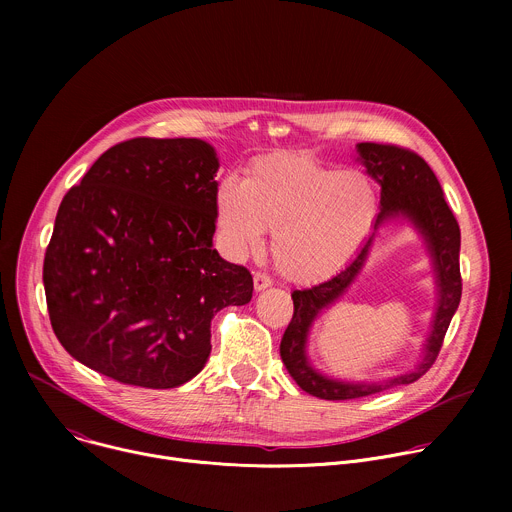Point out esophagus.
I'll return each mask as SVG.
<instances>
[{
    "label": "esophagus",
    "mask_w": 512,
    "mask_h": 512,
    "mask_svg": "<svg viewBox=\"0 0 512 512\" xmlns=\"http://www.w3.org/2000/svg\"><path fill=\"white\" fill-rule=\"evenodd\" d=\"M253 285H255V289H257V291H261V289H265V287H269V285H271V277H269L267 273L255 271V273H253Z\"/></svg>",
    "instance_id": "obj_1"
}]
</instances>
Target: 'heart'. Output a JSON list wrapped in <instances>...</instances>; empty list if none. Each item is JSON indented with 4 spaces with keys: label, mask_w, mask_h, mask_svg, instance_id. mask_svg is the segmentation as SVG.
I'll use <instances>...</instances> for the list:
<instances>
[{
    "label": "heart",
    "mask_w": 512,
    "mask_h": 512,
    "mask_svg": "<svg viewBox=\"0 0 512 512\" xmlns=\"http://www.w3.org/2000/svg\"><path fill=\"white\" fill-rule=\"evenodd\" d=\"M377 206V190L362 172L277 154L253 162L245 182H221L216 225L235 259L257 251L271 231L279 273L294 283H318L356 255L373 229Z\"/></svg>",
    "instance_id": "heart-1"
}]
</instances>
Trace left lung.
Wrapping results in <instances>:
<instances>
[{
  "label": "left lung",
  "instance_id": "8db88e82",
  "mask_svg": "<svg viewBox=\"0 0 512 512\" xmlns=\"http://www.w3.org/2000/svg\"><path fill=\"white\" fill-rule=\"evenodd\" d=\"M358 154L367 172L381 184V212L377 214L375 232L391 215L403 213L420 229L426 237L434 257V270L441 289L438 299V312L434 319L432 334L426 345V356L420 367L387 384L354 386L340 384L318 376L307 364L305 358V336L315 316L337 299L361 268L368 254L374 233L362 245L358 255L332 279L318 283L308 289H296L291 294L294 300V316L287 324L281 338V360L289 375L306 393L328 399H358L373 393H381L393 385H409L421 379L435 362L442 350L448 326L458 310L462 298V275H460V227L452 208L448 206L442 186L427 162L395 143H358Z\"/></svg>",
  "mask_w": 512,
  "mask_h": 512
}]
</instances>
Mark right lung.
<instances>
[{
	"mask_svg": "<svg viewBox=\"0 0 512 512\" xmlns=\"http://www.w3.org/2000/svg\"><path fill=\"white\" fill-rule=\"evenodd\" d=\"M218 160L202 139L109 148L58 208L44 255L52 330L85 367L174 389L210 354V320L251 302L247 267L212 249Z\"/></svg>",
	"mask_w": 512,
	"mask_h": 512,
	"instance_id": "add662e5",
	"label": "right lung"
}]
</instances>
